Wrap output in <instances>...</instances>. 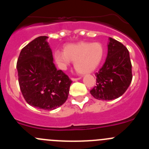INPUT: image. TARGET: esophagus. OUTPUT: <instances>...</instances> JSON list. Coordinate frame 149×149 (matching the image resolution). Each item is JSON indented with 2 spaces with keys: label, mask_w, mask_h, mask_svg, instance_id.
Listing matches in <instances>:
<instances>
[{
  "label": "esophagus",
  "mask_w": 149,
  "mask_h": 149,
  "mask_svg": "<svg viewBox=\"0 0 149 149\" xmlns=\"http://www.w3.org/2000/svg\"><path fill=\"white\" fill-rule=\"evenodd\" d=\"M81 78V77H72V80L73 81H76L77 80H80Z\"/></svg>",
  "instance_id": "obj_1"
}]
</instances>
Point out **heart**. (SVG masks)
Wrapping results in <instances>:
<instances>
[{
  "mask_svg": "<svg viewBox=\"0 0 149 149\" xmlns=\"http://www.w3.org/2000/svg\"><path fill=\"white\" fill-rule=\"evenodd\" d=\"M103 55V47L100 43L78 42L65 45L63 52L55 51L54 59L62 69H65L70 61H73L77 72L88 74L93 72L99 65Z\"/></svg>",
  "mask_w": 149,
  "mask_h": 149,
  "instance_id": "heart-1",
  "label": "heart"
}]
</instances>
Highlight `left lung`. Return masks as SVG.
<instances>
[{"instance_id":"obj_1","label":"left lung","mask_w":149,"mask_h":149,"mask_svg":"<svg viewBox=\"0 0 149 149\" xmlns=\"http://www.w3.org/2000/svg\"><path fill=\"white\" fill-rule=\"evenodd\" d=\"M95 76L96 86L90 93L96 99L110 101L125 93L132 81V65L125 46L110 38L106 61Z\"/></svg>"}]
</instances>
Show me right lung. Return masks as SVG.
<instances>
[{
	"label": "right lung",
	"instance_id": "obj_1",
	"mask_svg": "<svg viewBox=\"0 0 149 149\" xmlns=\"http://www.w3.org/2000/svg\"><path fill=\"white\" fill-rule=\"evenodd\" d=\"M43 36L22 48L18 61V83L27 103L36 108L51 110L65 103L72 80L53 63V55Z\"/></svg>",
	"mask_w": 149,
	"mask_h": 149
}]
</instances>
